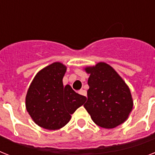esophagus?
I'll return each instance as SVG.
<instances>
[{"mask_svg": "<svg viewBox=\"0 0 155 155\" xmlns=\"http://www.w3.org/2000/svg\"><path fill=\"white\" fill-rule=\"evenodd\" d=\"M79 93H80L81 95L84 96V97H86V95H87L86 91H85V90H84V89H82V90H81V91L79 92Z\"/></svg>", "mask_w": 155, "mask_h": 155, "instance_id": "esophagus-1", "label": "esophagus"}]
</instances>
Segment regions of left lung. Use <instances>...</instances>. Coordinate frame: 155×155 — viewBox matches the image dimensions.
I'll return each mask as SVG.
<instances>
[{"label":"left lung","instance_id":"8db88e82","mask_svg":"<svg viewBox=\"0 0 155 155\" xmlns=\"http://www.w3.org/2000/svg\"><path fill=\"white\" fill-rule=\"evenodd\" d=\"M89 74L85 109L96 124L114 128L127 120L133 108L131 90L112 66L101 62L84 68Z\"/></svg>","mask_w":155,"mask_h":155}]
</instances>
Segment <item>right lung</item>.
Returning <instances> with one entry per match:
<instances>
[{"label":"right lung","instance_id":"1","mask_svg":"<svg viewBox=\"0 0 155 155\" xmlns=\"http://www.w3.org/2000/svg\"><path fill=\"white\" fill-rule=\"evenodd\" d=\"M66 66L55 62L43 68L33 78L25 98L26 109L38 126L58 130L68 124L71 114L83 105L86 97L63 85Z\"/></svg>","mask_w":155,"mask_h":155}]
</instances>
